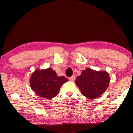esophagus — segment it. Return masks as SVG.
Returning <instances> with one entry per match:
<instances>
[{
    "instance_id": "1",
    "label": "esophagus",
    "mask_w": 133,
    "mask_h": 133,
    "mask_svg": "<svg viewBox=\"0 0 133 133\" xmlns=\"http://www.w3.org/2000/svg\"><path fill=\"white\" fill-rule=\"evenodd\" d=\"M75 75L71 76V77H70V78H69V79L70 80V81H74V80H75Z\"/></svg>"
}]
</instances>
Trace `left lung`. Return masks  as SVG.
Returning <instances> with one entry per match:
<instances>
[{
  "label": "left lung",
  "mask_w": 133,
  "mask_h": 133,
  "mask_svg": "<svg viewBox=\"0 0 133 133\" xmlns=\"http://www.w3.org/2000/svg\"><path fill=\"white\" fill-rule=\"evenodd\" d=\"M110 76L106 71H97L87 68L76 79V84L82 94L88 99L99 97L106 91Z\"/></svg>",
  "instance_id": "obj_1"
}]
</instances>
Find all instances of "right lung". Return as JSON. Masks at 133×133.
Returning a JSON list of instances; mask_svg holds the SVG:
<instances>
[{
	"label": "right lung",
	"mask_w": 133,
	"mask_h": 133,
	"mask_svg": "<svg viewBox=\"0 0 133 133\" xmlns=\"http://www.w3.org/2000/svg\"><path fill=\"white\" fill-rule=\"evenodd\" d=\"M68 81L64 76H58L51 68L37 70L31 75L30 84L31 89L41 97L51 99L58 94L60 88Z\"/></svg>",
	"instance_id": "1"
}]
</instances>
